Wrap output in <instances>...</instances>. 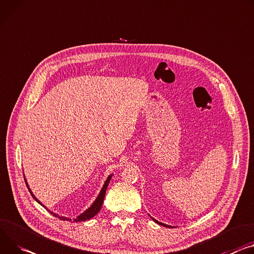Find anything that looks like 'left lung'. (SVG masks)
<instances>
[{
	"instance_id": "left-lung-1",
	"label": "left lung",
	"mask_w": 254,
	"mask_h": 254,
	"mask_svg": "<svg viewBox=\"0 0 254 254\" xmlns=\"http://www.w3.org/2000/svg\"><path fill=\"white\" fill-rule=\"evenodd\" d=\"M152 218V217H151ZM153 220H154V222H156L157 224H159V225H161V226H164V227H171V226H168V225H166V224H164V223H161V222H158L157 220H155L154 218H152Z\"/></svg>"
}]
</instances>
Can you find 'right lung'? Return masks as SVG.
Returning a JSON list of instances; mask_svg holds the SVG:
<instances>
[{
  "instance_id": "obj_1",
  "label": "right lung",
  "mask_w": 254,
  "mask_h": 254,
  "mask_svg": "<svg viewBox=\"0 0 254 254\" xmlns=\"http://www.w3.org/2000/svg\"><path fill=\"white\" fill-rule=\"evenodd\" d=\"M111 177H112V174L111 175H109L108 177H107V179L105 180V182H104V184H103V187H102V189H101V190H100V192H99V194H98V196H97V198L95 199V201L91 204V206L90 207H88V209L84 212V213H82L80 216H78L76 219H74V222H82V221H87V220H90L91 218H93L94 216H96L97 214H98V212L100 211V209H101V206H102V203H103V200H104V196H105V193H106V189H107V187H108V183H109V181H110V179H111ZM24 179H25V176H24ZM25 182H26V186H27V188H28V190L30 191V193H31V195H32V197L38 202V203H40L44 209H47L48 210V207L45 206V205H43L35 196H34V194L32 193V191L30 190V189H29V187H28V184H27V181H26V179H25ZM53 216H55V217H57V218H59V219H61V220H63V221H72L70 218H66V217H64V216H60V215H58V214H56V213H54V212H51V211H49Z\"/></svg>"
}]
</instances>
